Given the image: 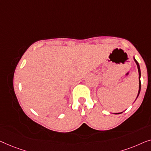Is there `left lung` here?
Wrapping results in <instances>:
<instances>
[{
  "label": "left lung",
  "mask_w": 151,
  "mask_h": 151,
  "mask_svg": "<svg viewBox=\"0 0 151 151\" xmlns=\"http://www.w3.org/2000/svg\"><path fill=\"white\" fill-rule=\"evenodd\" d=\"M134 61H135V63H136L137 66V69H138V73H139V91H138V94H137V97H138V96H139V94L140 90H141V81H140V76H141V72H140V68H139V65L138 62H137V61L135 60V58H134ZM121 114V113H118V114L116 113V114Z\"/></svg>",
  "instance_id": "left-lung-1"
}]
</instances>
